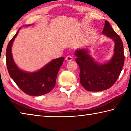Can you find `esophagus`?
Returning <instances> with one entry per match:
<instances>
[{
  "label": "esophagus",
  "mask_w": 131,
  "mask_h": 131,
  "mask_svg": "<svg viewBox=\"0 0 131 131\" xmlns=\"http://www.w3.org/2000/svg\"><path fill=\"white\" fill-rule=\"evenodd\" d=\"M73 59V57L71 56V55H68V56L66 57V60L67 61H72Z\"/></svg>",
  "instance_id": "1"
}]
</instances>
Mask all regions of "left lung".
<instances>
[{"mask_svg": "<svg viewBox=\"0 0 131 131\" xmlns=\"http://www.w3.org/2000/svg\"><path fill=\"white\" fill-rule=\"evenodd\" d=\"M102 34L114 42V54L107 62L97 63L85 48L75 51L76 63L80 68V84L88 91L97 92L110 88L118 79L124 66L123 41L107 21H105Z\"/></svg>", "mask_w": 131, "mask_h": 131, "instance_id": "1", "label": "left lung"}]
</instances>
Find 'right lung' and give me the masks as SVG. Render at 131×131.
I'll return each mask as SVG.
<instances>
[{
    "label": "right lung",
    "mask_w": 131,
    "mask_h": 131,
    "mask_svg": "<svg viewBox=\"0 0 131 131\" xmlns=\"http://www.w3.org/2000/svg\"><path fill=\"white\" fill-rule=\"evenodd\" d=\"M20 28L11 39L6 49V65L8 73L18 87L25 94L32 96L47 94L55 86L57 74L62 65L64 57L53 59L37 72L31 73L21 70L14 62L12 53L13 43Z\"/></svg>",
    "instance_id": "1"
}]
</instances>
